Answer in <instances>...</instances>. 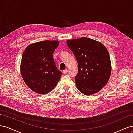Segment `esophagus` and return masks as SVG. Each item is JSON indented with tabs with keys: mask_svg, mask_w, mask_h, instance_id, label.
<instances>
[{
	"mask_svg": "<svg viewBox=\"0 0 133 133\" xmlns=\"http://www.w3.org/2000/svg\"><path fill=\"white\" fill-rule=\"evenodd\" d=\"M68 69H65V70H64L63 71V74H67V73H68Z\"/></svg>",
	"mask_w": 133,
	"mask_h": 133,
	"instance_id": "obj_1",
	"label": "esophagus"
}]
</instances>
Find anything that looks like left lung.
Masks as SVG:
<instances>
[{
	"instance_id": "8db88e82",
	"label": "left lung",
	"mask_w": 133,
	"mask_h": 133,
	"mask_svg": "<svg viewBox=\"0 0 133 133\" xmlns=\"http://www.w3.org/2000/svg\"><path fill=\"white\" fill-rule=\"evenodd\" d=\"M66 44L78 64V72L75 76L78 90L85 95L98 92L105 87L111 74L107 48L102 43L85 37L68 40Z\"/></svg>"
}]
</instances>
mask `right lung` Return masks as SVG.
Here are the masks:
<instances>
[{"label": "right lung", "instance_id": "1", "mask_svg": "<svg viewBox=\"0 0 133 133\" xmlns=\"http://www.w3.org/2000/svg\"><path fill=\"white\" fill-rule=\"evenodd\" d=\"M59 42L44 41L30 44L22 55L21 70L26 85L33 91L46 94L57 86L62 73L55 65L53 53Z\"/></svg>", "mask_w": 133, "mask_h": 133}]
</instances>
